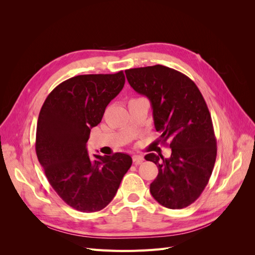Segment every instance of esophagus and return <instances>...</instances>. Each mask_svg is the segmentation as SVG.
Masks as SVG:
<instances>
[{"label":"esophagus","mask_w":255,"mask_h":255,"mask_svg":"<svg viewBox=\"0 0 255 255\" xmlns=\"http://www.w3.org/2000/svg\"><path fill=\"white\" fill-rule=\"evenodd\" d=\"M132 158H133V163H134L135 165H139V164H141V163H142V160L144 159L142 155H137V154H135V155H133V156H132Z\"/></svg>","instance_id":"esophagus-1"}]
</instances>
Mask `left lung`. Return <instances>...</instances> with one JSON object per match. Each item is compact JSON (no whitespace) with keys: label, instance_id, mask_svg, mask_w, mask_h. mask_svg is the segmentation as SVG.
<instances>
[{"label":"left lung","instance_id":"1","mask_svg":"<svg viewBox=\"0 0 255 255\" xmlns=\"http://www.w3.org/2000/svg\"><path fill=\"white\" fill-rule=\"evenodd\" d=\"M136 92L150 100L158 142L170 141L171 155L149 153L158 168L150 192L167 208L180 210L202 194L212 175L217 142L207 105L188 76L161 65L126 70Z\"/></svg>","mask_w":255,"mask_h":255}]
</instances>
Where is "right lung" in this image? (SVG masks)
<instances>
[{
  "mask_svg": "<svg viewBox=\"0 0 255 255\" xmlns=\"http://www.w3.org/2000/svg\"><path fill=\"white\" fill-rule=\"evenodd\" d=\"M125 83L122 71L74 76L54 88L41 107L38 160L53 189L76 211L94 213L109 205L132 165L128 154L90 156L86 148L90 129L101 122Z\"/></svg>",
  "mask_w": 255,
  "mask_h": 255,
  "instance_id": "obj_1",
  "label": "right lung"
}]
</instances>
